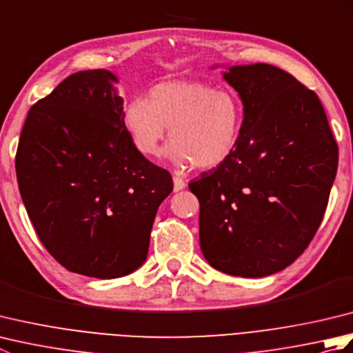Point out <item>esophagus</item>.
Returning a JSON list of instances; mask_svg holds the SVG:
<instances>
[{
    "label": "esophagus",
    "mask_w": 353,
    "mask_h": 353,
    "mask_svg": "<svg viewBox=\"0 0 353 353\" xmlns=\"http://www.w3.org/2000/svg\"><path fill=\"white\" fill-rule=\"evenodd\" d=\"M172 182H174V191H176V192L185 190V186H186V181H185V179L179 177V176H174V177H172Z\"/></svg>",
    "instance_id": "esophagus-1"
}]
</instances>
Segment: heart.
Instances as JSON below:
<instances>
[{
	"instance_id": "heart-1",
	"label": "heart",
	"mask_w": 353,
	"mask_h": 353,
	"mask_svg": "<svg viewBox=\"0 0 353 353\" xmlns=\"http://www.w3.org/2000/svg\"><path fill=\"white\" fill-rule=\"evenodd\" d=\"M124 125L142 154L159 153L170 127L167 154L176 165L200 170L220 167L235 153L244 123L239 97L200 81L170 80L150 89L148 100L133 99Z\"/></svg>"
}]
</instances>
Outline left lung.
Instances as JSON below:
<instances>
[{
	"instance_id": "left-lung-1",
	"label": "left lung",
	"mask_w": 353,
	"mask_h": 353,
	"mask_svg": "<svg viewBox=\"0 0 353 353\" xmlns=\"http://www.w3.org/2000/svg\"><path fill=\"white\" fill-rule=\"evenodd\" d=\"M244 104L235 153L190 183L200 203V249L223 273L264 277L312 241L339 167L317 94L267 63L223 74Z\"/></svg>"
}]
</instances>
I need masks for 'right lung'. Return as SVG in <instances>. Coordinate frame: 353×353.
Here are the masks:
<instances>
[{
    "label": "right lung",
    "mask_w": 353,
    "mask_h": 353,
    "mask_svg": "<svg viewBox=\"0 0 353 353\" xmlns=\"http://www.w3.org/2000/svg\"><path fill=\"white\" fill-rule=\"evenodd\" d=\"M106 70L79 71L33 104L17 150L18 186L45 249L72 273L115 279L147 258L167 170L134 147Z\"/></svg>",
    "instance_id": "add662e5"
}]
</instances>
